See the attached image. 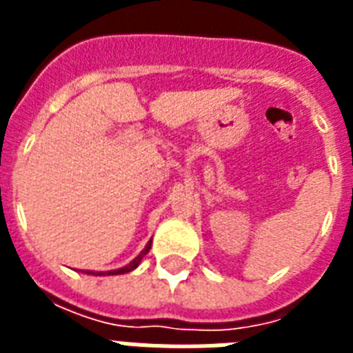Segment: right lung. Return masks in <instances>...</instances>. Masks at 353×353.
<instances>
[{
    "label": "right lung",
    "instance_id": "right-lung-1",
    "mask_svg": "<svg viewBox=\"0 0 353 353\" xmlns=\"http://www.w3.org/2000/svg\"><path fill=\"white\" fill-rule=\"evenodd\" d=\"M150 247H152V240L146 243V245L141 249V251L135 254V256L130 260L128 263H124V265H121V268H115V269H108V271H102V269H79V271H82L84 274H93V276H110V274H124V273H130V271H133V269L139 268V263H141V260H143L144 256H146V252L150 251Z\"/></svg>",
    "mask_w": 353,
    "mask_h": 353
}]
</instances>
